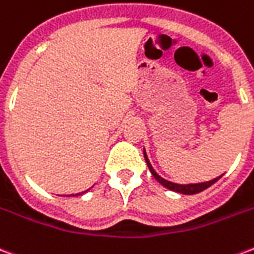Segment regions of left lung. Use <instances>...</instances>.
<instances>
[{"label":"left lung","instance_id":"left-lung-1","mask_svg":"<svg viewBox=\"0 0 254 254\" xmlns=\"http://www.w3.org/2000/svg\"><path fill=\"white\" fill-rule=\"evenodd\" d=\"M144 158H145V162H147V165H148V169L149 171H151V174L154 176V178L156 180V181L159 182V184H162L163 187L167 188L169 190H173V191H178V193H182V194H194V193H198V191H202L204 189H207V188H209L212 184H215V182L218 181L220 177H218V178H215V180H212V181H208V182H201V184H189V185H178V184H174V182H170L167 181V180H165V178H162L160 176H158L156 174V171L152 169V166H151V163H149L148 158H147V155H145V152H144Z\"/></svg>","mask_w":254,"mask_h":254}]
</instances>
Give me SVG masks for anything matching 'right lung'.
<instances>
[{"label":"right lung","instance_id":"right-lung-1","mask_svg":"<svg viewBox=\"0 0 254 254\" xmlns=\"http://www.w3.org/2000/svg\"><path fill=\"white\" fill-rule=\"evenodd\" d=\"M87 190H88V189H87ZM85 190V191H87ZM85 191H81V193H77V194H73V196H80V194H83V193H85Z\"/></svg>","mask_w":254,"mask_h":254}]
</instances>
